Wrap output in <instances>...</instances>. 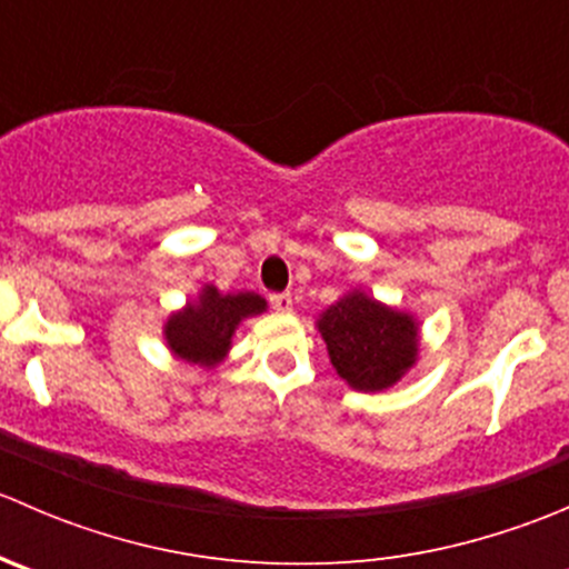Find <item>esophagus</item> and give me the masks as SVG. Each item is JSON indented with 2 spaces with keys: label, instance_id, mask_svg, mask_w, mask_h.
Returning <instances> with one entry per match:
<instances>
[{
  "label": "esophagus",
  "instance_id": "esophagus-1",
  "mask_svg": "<svg viewBox=\"0 0 569 569\" xmlns=\"http://www.w3.org/2000/svg\"><path fill=\"white\" fill-rule=\"evenodd\" d=\"M269 302H272L274 311L280 313H289L291 308H295V300H291L289 291H283V295H269Z\"/></svg>",
  "mask_w": 569,
  "mask_h": 569
}]
</instances>
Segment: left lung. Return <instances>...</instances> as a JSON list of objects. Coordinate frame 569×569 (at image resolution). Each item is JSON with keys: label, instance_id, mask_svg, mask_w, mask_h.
Segmentation results:
<instances>
[{"label": "left lung", "instance_id": "obj_1", "mask_svg": "<svg viewBox=\"0 0 569 569\" xmlns=\"http://www.w3.org/2000/svg\"><path fill=\"white\" fill-rule=\"evenodd\" d=\"M317 327L332 369L355 391H388L418 360V319L360 289L321 311Z\"/></svg>", "mask_w": 569, "mask_h": 569}]
</instances>
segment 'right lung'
I'll return each instance as SVG.
<instances>
[{"instance_id":"1","label":"right lung","mask_w":569,"mask_h":569,"mask_svg":"<svg viewBox=\"0 0 569 569\" xmlns=\"http://www.w3.org/2000/svg\"><path fill=\"white\" fill-rule=\"evenodd\" d=\"M263 311H267V300L256 291L222 295L217 286L209 283L181 311L170 313L162 327L164 341L178 360L214 369L231 352L237 327Z\"/></svg>"}]
</instances>
